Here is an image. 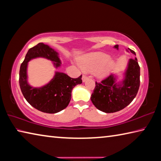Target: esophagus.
Segmentation results:
<instances>
[{
  "label": "esophagus",
  "mask_w": 161,
  "mask_h": 161,
  "mask_svg": "<svg viewBox=\"0 0 161 161\" xmlns=\"http://www.w3.org/2000/svg\"><path fill=\"white\" fill-rule=\"evenodd\" d=\"M87 78H87L86 75H83V77H82V80H83V82H86L87 80Z\"/></svg>",
  "instance_id": "obj_1"
}]
</instances>
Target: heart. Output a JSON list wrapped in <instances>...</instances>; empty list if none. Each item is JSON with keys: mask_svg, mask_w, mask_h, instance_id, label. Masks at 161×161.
<instances>
[{"mask_svg": "<svg viewBox=\"0 0 161 161\" xmlns=\"http://www.w3.org/2000/svg\"><path fill=\"white\" fill-rule=\"evenodd\" d=\"M82 70L87 72L94 71L95 76L98 79H104L110 74L115 65L109 54L102 52L87 54L79 59Z\"/></svg>", "mask_w": 161, "mask_h": 161, "instance_id": "1", "label": "heart"}]
</instances>
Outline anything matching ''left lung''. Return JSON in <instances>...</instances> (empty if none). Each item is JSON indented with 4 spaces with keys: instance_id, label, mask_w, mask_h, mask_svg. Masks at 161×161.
<instances>
[{
    "instance_id": "8db88e82",
    "label": "left lung",
    "mask_w": 161,
    "mask_h": 161,
    "mask_svg": "<svg viewBox=\"0 0 161 161\" xmlns=\"http://www.w3.org/2000/svg\"><path fill=\"white\" fill-rule=\"evenodd\" d=\"M114 48L118 50V45H115ZM126 51L136 55L129 48ZM122 76L123 79L118 80L119 76L114 74L100 83L96 82L90 99L97 108L104 113H114L122 110L132 102L140 85V67L136 57L128 60Z\"/></svg>"
}]
</instances>
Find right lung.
<instances>
[{"mask_svg":"<svg viewBox=\"0 0 161 161\" xmlns=\"http://www.w3.org/2000/svg\"><path fill=\"white\" fill-rule=\"evenodd\" d=\"M36 58H45L53 62L55 69L61 66L59 53L49 45L40 43L30 48L20 66L19 86L24 98L33 107L47 114H56L69 105L74 87L82 83V75L72 78L63 72L55 71L53 78L41 87H33L28 82L29 62Z\"/></svg>","mask_w":161,"mask_h":161,"instance_id":"1","label":"right lung"}]
</instances>
